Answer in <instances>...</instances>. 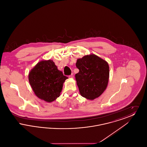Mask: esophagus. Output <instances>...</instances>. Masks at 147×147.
Wrapping results in <instances>:
<instances>
[{"instance_id":"34e87169","label":"esophagus","mask_w":147,"mask_h":147,"mask_svg":"<svg viewBox=\"0 0 147 147\" xmlns=\"http://www.w3.org/2000/svg\"><path fill=\"white\" fill-rule=\"evenodd\" d=\"M73 77H74V76H73V74H71V75H70V76H69V78H73Z\"/></svg>"}]
</instances>
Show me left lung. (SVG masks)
I'll use <instances>...</instances> for the list:
<instances>
[{
    "label": "left lung",
    "instance_id": "obj_1",
    "mask_svg": "<svg viewBox=\"0 0 147 147\" xmlns=\"http://www.w3.org/2000/svg\"><path fill=\"white\" fill-rule=\"evenodd\" d=\"M76 67L79 71L75 77L81 95L89 100L100 96L108 84V63L95 55H90L78 59Z\"/></svg>",
    "mask_w": 147,
    "mask_h": 147
}]
</instances>
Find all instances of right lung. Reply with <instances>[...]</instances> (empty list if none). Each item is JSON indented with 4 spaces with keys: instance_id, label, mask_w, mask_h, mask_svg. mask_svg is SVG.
Segmentation results:
<instances>
[{
    "instance_id": "add662e5",
    "label": "right lung",
    "mask_w": 147,
    "mask_h": 147,
    "mask_svg": "<svg viewBox=\"0 0 147 147\" xmlns=\"http://www.w3.org/2000/svg\"><path fill=\"white\" fill-rule=\"evenodd\" d=\"M68 77L58 70L51 61H42L30 71L28 80L35 95L47 102L55 100L60 95L63 83Z\"/></svg>"
}]
</instances>
